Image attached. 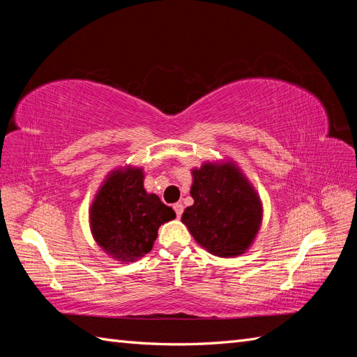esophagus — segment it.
I'll list each match as a JSON object with an SVG mask.
<instances>
[{
	"label": "esophagus",
	"instance_id": "esophagus-1",
	"mask_svg": "<svg viewBox=\"0 0 357 357\" xmlns=\"http://www.w3.org/2000/svg\"><path fill=\"white\" fill-rule=\"evenodd\" d=\"M173 208H174V211H176V216L181 218V215H183V211H184V206H183V204H181V202L173 204Z\"/></svg>",
	"mask_w": 357,
	"mask_h": 357
}]
</instances>
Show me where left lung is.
Returning <instances> with one entry per match:
<instances>
[{"label":"left lung","mask_w":357,"mask_h":357,"mask_svg":"<svg viewBox=\"0 0 357 357\" xmlns=\"http://www.w3.org/2000/svg\"><path fill=\"white\" fill-rule=\"evenodd\" d=\"M193 206L183 224L198 244L218 257L247 253L262 224V201L233 159L206 161L192 169Z\"/></svg>","instance_id":"obj_1"}]
</instances>
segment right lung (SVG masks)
Instances as JSON below:
<instances>
[{
    "label": "right lung",
    "mask_w": 357,
    "mask_h": 357,
    "mask_svg": "<svg viewBox=\"0 0 357 357\" xmlns=\"http://www.w3.org/2000/svg\"><path fill=\"white\" fill-rule=\"evenodd\" d=\"M176 218L144 188L142 167L124 165L104 178L89 208L90 231L104 253L121 264L146 256L162 224Z\"/></svg>",
    "instance_id": "1"
}]
</instances>
